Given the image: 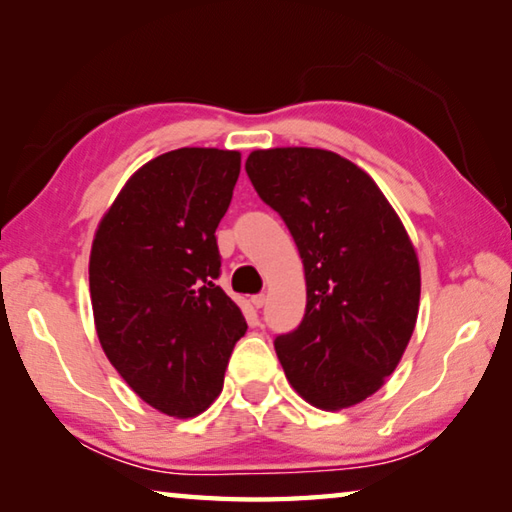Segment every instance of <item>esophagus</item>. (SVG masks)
<instances>
[{
  "mask_svg": "<svg viewBox=\"0 0 512 512\" xmlns=\"http://www.w3.org/2000/svg\"><path fill=\"white\" fill-rule=\"evenodd\" d=\"M250 305H253L255 309H262L266 305V296H262V293H259V296H253L250 298Z\"/></svg>",
  "mask_w": 512,
  "mask_h": 512,
  "instance_id": "obj_1",
  "label": "esophagus"
}]
</instances>
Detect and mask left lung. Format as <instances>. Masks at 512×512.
<instances>
[{
	"label": "left lung",
	"instance_id": "left-lung-1",
	"mask_svg": "<svg viewBox=\"0 0 512 512\" xmlns=\"http://www.w3.org/2000/svg\"><path fill=\"white\" fill-rule=\"evenodd\" d=\"M246 173L282 216L305 266V318L275 339L302 400L341 411L377 393L418 320L420 264L375 180L339 153L259 149Z\"/></svg>",
	"mask_w": 512,
	"mask_h": 512
}]
</instances>
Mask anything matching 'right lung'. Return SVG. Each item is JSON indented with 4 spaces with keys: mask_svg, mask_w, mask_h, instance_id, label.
Returning <instances> with one entry per match:
<instances>
[{
    "mask_svg": "<svg viewBox=\"0 0 512 512\" xmlns=\"http://www.w3.org/2000/svg\"><path fill=\"white\" fill-rule=\"evenodd\" d=\"M239 169V151L162 153L128 178L94 232L90 298L101 348L146 404L173 418H194L219 397L248 329L214 284V232Z\"/></svg>",
    "mask_w": 512,
    "mask_h": 512,
    "instance_id": "1",
    "label": "right lung"
}]
</instances>
